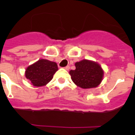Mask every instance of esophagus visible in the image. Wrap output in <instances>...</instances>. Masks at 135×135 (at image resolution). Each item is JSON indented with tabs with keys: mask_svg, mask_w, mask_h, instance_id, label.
I'll return each instance as SVG.
<instances>
[{
	"mask_svg": "<svg viewBox=\"0 0 135 135\" xmlns=\"http://www.w3.org/2000/svg\"><path fill=\"white\" fill-rule=\"evenodd\" d=\"M64 69H65V70H70V66H69V65H67V66H65V68H64Z\"/></svg>",
	"mask_w": 135,
	"mask_h": 135,
	"instance_id": "obj_1",
	"label": "esophagus"
}]
</instances>
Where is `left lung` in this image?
<instances>
[{
	"mask_svg": "<svg viewBox=\"0 0 135 135\" xmlns=\"http://www.w3.org/2000/svg\"><path fill=\"white\" fill-rule=\"evenodd\" d=\"M76 70H71V78L77 86L82 89L97 87L103 78V71L101 67L95 62L84 60L75 64Z\"/></svg>",
	"mask_w": 135,
	"mask_h": 135,
	"instance_id": "8db88e82",
	"label": "left lung"
}]
</instances>
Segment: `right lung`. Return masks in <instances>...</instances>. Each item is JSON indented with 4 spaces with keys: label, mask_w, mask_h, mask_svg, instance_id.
Returning <instances> with one entry per match:
<instances>
[{
    "label": "right lung",
    "mask_w": 135,
    "mask_h": 135,
    "mask_svg": "<svg viewBox=\"0 0 135 135\" xmlns=\"http://www.w3.org/2000/svg\"><path fill=\"white\" fill-rule=\"evenodd\" d=\"M58 70L55 62L47 59H40L35 64L27 67L26 77L35 86L46 85L53 79V75Z\"/></svg>",
    "instance_id": "right-lung-1"
}]
</instances>
